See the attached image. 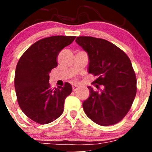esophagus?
<instances>
[{"label":"esophagus","mask_w":152,"mask_h":152,"mask_svg":"<svg viewBox=\"0 0 152 152\" xmlns=\"http://www.w3.org/2000/svg\"><path fill=\"white\" fill-rule=\"evenodd\" d=\"M76 89H77V86H73V91H76Z\"/></svg>","instance_id":"34e87169"}]
</instances>
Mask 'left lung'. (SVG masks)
Listing matches in <instances>:
<instances>
[{"label":"left lung","mask_w":152,"mask_h":152,"mask_svg":"<svg viewBox=\"0 0 152 152\" xmlns=\"http://www.w3.org/2000/svg\"><path fill=\"white\" fill-rule=\"evenodd\" d=\"M77 44L88 54V72L96 79V92L91 86L89 97L83 102L85 114L101 126L119 122L131 109L137 94V78L129 58L123 50L106 40L79 36Z\"/></svg>","instance_id":"1"}]
</instances>
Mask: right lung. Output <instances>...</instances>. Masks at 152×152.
Here are the masks:
<instances>
[{
  "label": "right lung",
  "mask_w": 152,
  "mask_h": 152,
  "mask_svg": "<svg viewBox=\"0 0 152 152\" xmlns=\"http://www.w3.org/2000/svg\"><path fill=\"white\" fill-rule=\"evenodd\" d=\"M75 38L55 36L39 40L26 50L17 64L14 79L17 100L23 112L36 123H50L64 111V102L72 86L66 82L64 86L52 90L49 74L58 66L59 52Z\"/></svg>",
  "instance_id": "obj_1"
}]
</instances>
